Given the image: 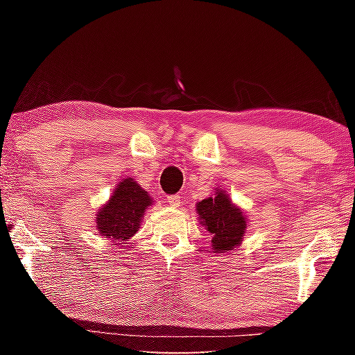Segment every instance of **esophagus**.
Returning <instances> with one entry per match:
<instances>
[{"label":"esophagus","instance_id":"1","mask_svg":"<svg viewBox=\"0 0 355 355\" xmlns=\"http://www.w3.org/2000/svg\"><path fill=\"white\" fill-rule=\"evenodd\" d=\"M167 202H169V205L172 207H178L180 205V196H167Z\"/></svg>","mask_w":355,"mask_h":355}]
</instances>
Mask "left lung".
Returning a JSON list of instances; mask_svg holds the SVG:
<instances>
[{
	"label": "left lung",
	"instance_id": "obj_1",
	"mask_svg": "<svg viewBox=\"0 0 355 355\" xmlns=\"http://www.w3.org/2000/svg\"><path fill=\"white\" fill-rule=\"evenodd\" d=\"M203 227L211 233L214 254H227L241 244L248 228L244 213L228 199L225 191L218 189L213 197L196 205Z\"/></svg>",
	"mask_w": 355,
	"mask_h": 355
}]
</instances>
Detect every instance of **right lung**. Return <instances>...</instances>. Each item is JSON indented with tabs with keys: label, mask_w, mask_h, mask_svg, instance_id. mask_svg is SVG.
I'll use <instances>...</instances> for the list:
<instances>
[{
	"label": "right lung",
	"mask_w": 355,
	"mask_h": 355,
	"mask_svg": "<svg viewBox=\"0 0 355 355\" xmlns=\"http://www.w3.org/2000/svg\"><path fill=\"white\" fill-rule=\"evenodd\" d=\"M152 202L148 192L133 178H125L114 189L107 203L98 209L95 218L98 233L119 244L127 241L139 230L144 213Z\"/></svg>",
	"instance_id": "right-lung-1"
}]
</instances>
